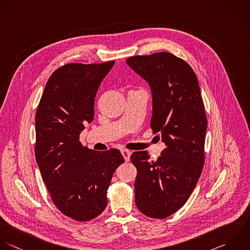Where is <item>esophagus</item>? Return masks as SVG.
Returning <instances> with one entry per match:
<instances>
[{
  "mask_svg": "<svg viewBox=\"0 0 250 250\" xmlns=\"http://www.w3.org/2000/svg\"><path fill=\"white\" fill-rule=\"evenodd\" d=\"M122 154L125 160V162H128L129 159H130V155H131V152L126 150V149H122Z\"/></svg>",
  "mask_w": 250,
  "mask_h": 250,
  "instance_id": "34e87169",
  "label": "esophagus"
}]
</instances>
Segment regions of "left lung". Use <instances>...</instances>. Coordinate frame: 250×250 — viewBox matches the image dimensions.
Here are the masks:
<instances>
[{
	"mask_svg": "<svg viewBox=\"0 0 250 250\" xmlns=\"http://www.w3.org/2000/svg\"><path fill=\"white\" fill-rule=\"evenodd\" d=\"M127 65L145 79L153 95L150 122L166 148L156 162L146 151L134 152L135 204L146 216L164 219L188 201L205 165L208 119L192 67L169 52L128 57Z\"/></svg>",
	"mask_w": 250,
	"mask_h": 250,
	"instance_id": "left-lung-1",
	"label": "left lung"
}]
</instances>
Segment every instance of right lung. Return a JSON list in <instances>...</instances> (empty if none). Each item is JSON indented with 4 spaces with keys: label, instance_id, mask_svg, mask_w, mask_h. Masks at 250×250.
<instances>
[{
    "label": "right lung",
    "instance_id": "obj_1",
    "mask_svg": "<svg viewBox=\"0 0 250 250\" xmlns=\"http://www.w3.org/2000/svg\"><path fill=\"white\" fill-rule=\"evenodd\" d=\"M115 61L68 63L49 77L36 112L35 156L51 201L64 215L89 221L107 206V190L125 162L118 149L84 147L80 133L94 117V100Z\"/></svg>",
    "mask_w": 250,
    "mask_h": 250
}]
</instances>
